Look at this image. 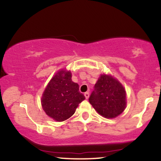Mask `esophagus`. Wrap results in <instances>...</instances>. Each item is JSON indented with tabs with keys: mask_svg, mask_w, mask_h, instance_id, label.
<instances>
[{
	"mask_svg": "<svg viewBox=\"0 0 161 161\" xmlns=\"http://www.w3.org/2000/svg\"><path fill=\"white\" fill-rule=\"evenodd\" d=\"M84 96H85L86 99H89V92H86V93H84Z\"/></svg>",
	"mask_w": 161,
	"mask_h": 161,
	"instance_id": "esophagus-1",
	"label": "esophagus"
}]
</instances>
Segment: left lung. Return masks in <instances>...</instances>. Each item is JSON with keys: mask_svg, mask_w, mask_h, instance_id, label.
<instances>
[{"mask_svg": "<svg viewBox=\"0 0 161 161\" xmlns=\"http://www.w3.org/2000/svg\"><path fill=\"white\" fill-rule=\"evenodd\" d=\"M125 87L117 78L110 74H101L94 86L89 101L103 117L114 119L120 115L127 105Z\"/></svg>", "mask_w": 161, "mask_h": 161, "instance_id": "left-lung-1", "label": "left lung"}]
</instances>
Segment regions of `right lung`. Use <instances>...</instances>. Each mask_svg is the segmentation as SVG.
Returning <instances> with one entry per match:
<instances>
[{
    "label": "right lung",
    "instance_id": "add662e5",
    "mask_svg": "<svg viewBox=\"0 0 161 161\" xmlns=\"http://www.w3.org/2000/svg\"><path fill=\"white\" fill-rule=\"evenodd\" d=\"M86 97L79 86L72 80L71 71L66 68L57 71L46 86L41 97L45 114L56 122H63L73 115L79 103Z\"/></svg>",
    "mask_w": 161,
    "mask_h": 161
}]
</instances>
